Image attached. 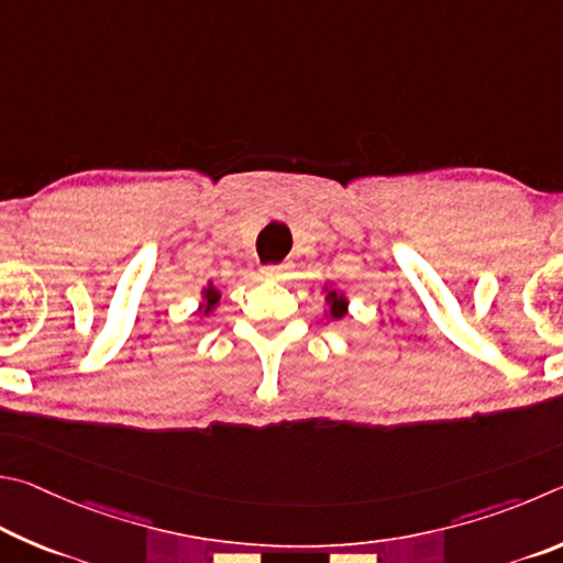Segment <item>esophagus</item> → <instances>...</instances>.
Wrapping results in <instances>:
<instances>
[{
  "label": "esophagus",
  "mask_w": 563,
  "mask_h": 563,
  "mask_svg": "<svg viewBox=\"0 0 563 563\" xmlns=\"http://www.w3.org/2000/svg\"><path fill=\"white\" fill-rule=\"evenodd\" d=\"M262 276H266V279H287V276H291V264H266L262 266Z\"/></svg>",
  "instance_id": "obj_1"
}]
</instances>
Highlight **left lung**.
I'll use <instances>...</instances> for the list:
<instances>
[{
    "label": "left lung",
    "mask_w": 563,
    "mask_h": 563,
    "mask_svg": "<svg viewBox=\"0 0 563 563\" xmlns=\"http://www.w3.org/2000/svg\"><path fill=\"white\" fill-rule=\"evenodd\" d=\"M329 301H331V317L333 319L346 317V301H343L336 291H329Z\"/></svg>",
    "instance_id": "left-lung-1"
}]
</instances>
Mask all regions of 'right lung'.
<instances>
[{
  "label": "right lung",
  "mask_w": 563,
  "mask_h": 563,
  "mask_svg": "<svg viewBox=\"0 0 563 563\" xmlns=\"http://www.w3.org/2000/svg\"><path fill=\"white\" fill-rule=\"evenodd\" d=\"M205 299H207V301H205V307H202V311H205V313H210V311H212V307H214V303H217V301H220V294H217V291H214V289L210 287V289H207V291H205Z\"/></svg>",
  "instance_id": "add662e5"
}]
</instances>
